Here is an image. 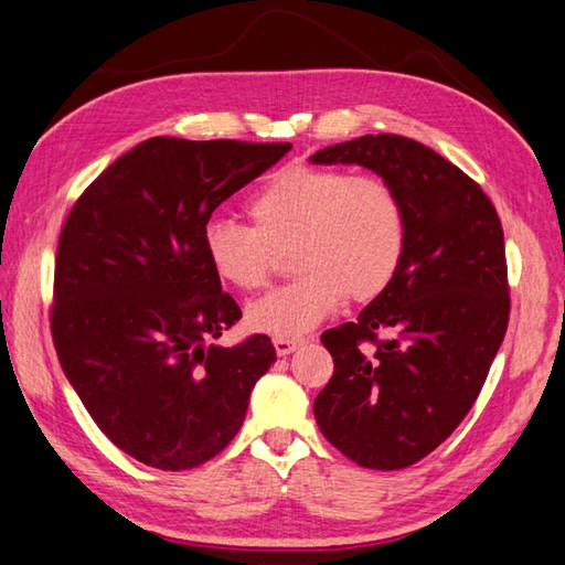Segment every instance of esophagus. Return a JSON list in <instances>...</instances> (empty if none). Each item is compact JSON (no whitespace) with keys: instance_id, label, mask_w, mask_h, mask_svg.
Segmentation results:
<instances>
[{"instance_id":"1","label":"esophagus","mask_w":565,"mask_h":565,"mask_svg":"<svg viewBox=\"0 0 565 565\" xmlns=\"http://www.w3.org/2000/svg\"><path fill=\"white\" fill-rule=\"evenodd\" d=\"M273 345H275V353L285 358L295 353V350L302 345V341H299V338H273Z\"/></svg>"}]
</instances>
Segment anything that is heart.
Returning <instances> with one entry per match:
<instances>
[{
    "label": "heart",
    "mask_w": 565,
    "mask_h": 565,
    "mask_svg": "<svg viewBox=\"0 0 565 565\" xmlns=\"http://www.w3.org/2000/svg\"><path fill=\"white\" fill-rule=\"evenodd\" d=\"M254 230L215 217L203 227L207 266L236 290H256L273 273L275 250L292 246L290 285L248 307L250 329L299 338L343 302H370L398 273L408 242L406 205L377 177L285 167L248 200Z\"/></svg>",
    "instance_id": "obj_1"
}]
</instances>
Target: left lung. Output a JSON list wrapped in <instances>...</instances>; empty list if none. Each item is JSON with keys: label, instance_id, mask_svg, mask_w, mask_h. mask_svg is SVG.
Segmentation results:
<instances>
[{"label": "left lung", "instance_id": "8db88e82", "mask_svg": "<svg viewBox=\"0 0 565 565\" xmlns=\"http://www.w3.org/2000/svg\"><path fill=\"white\" fill-rule=\"evenodd\" d=\"M309 161L365 167L406 205L398 273L358 321L321 335L333 377L315 398L323 437L348 459L404 469L455 433L503 343V227L479 183L408 137L365 135L323 147Z\"/></svg>", "mask_w": 565, "mask_h": 565}]
</instances>
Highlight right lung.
<instances>
[{"label": "right lung", "mask_w": 565, "mask_h": 565, "mask_svg": "<svg viewBox=\"0 0 565 565\" xmlns=\"http://www.w3.org/2000/svg\"><path fill=\"white\" fill-rule=\"evenodd\" d=\"M290 149L152 137L113 161L62 227L50 319L60 365L108 440L147 467L183 471L220 455L275 362L263 333L205 345L242 309L200 236Z\"/></svg>", "instance_id": "add662e5"}]
</instances>
